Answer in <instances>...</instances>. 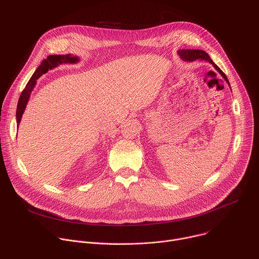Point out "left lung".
Here are the masks:
<instances>
[{"label":"left lung","instance_id":"8db88e82","mask_svg":"<svg viewBox=\"0 0 259 259\" xmlns=\"http://www.w3.org/2000/svg\"><path fill=\"white\" fill-rule=\"evenodd\" d=\"M177 53H178V55L180 56V58H181L182 60H184V61H191V62H192V61H195V60L200 59V60H205V61L211 63V64L213 65V67L220 73L221 77H223V78L226 80V82H227V83L229 84V86H230V82H229L227 76L225 75V72H224L223 70H221V69L213 62V60L210 58V56L208 55V53H206L205 51H203V50H192V49H182V50H178ZM230 87H231V86H230Z\"/></svg>","mask_w":259,"mask_h":259}]
</instances>
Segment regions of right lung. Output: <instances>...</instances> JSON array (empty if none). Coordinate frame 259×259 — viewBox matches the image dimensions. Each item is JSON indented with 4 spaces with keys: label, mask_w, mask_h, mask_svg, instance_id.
Masks as SVG:
<instances>
[{
    "label": "right lung",
    "mask_w": 259,
    "mask_h": 259,
    "mask_svg": "<svg viewBox=\"0 0 259 259\" xmlns=\"http://www.w3.org/2000/svg\"><path fill=\"white\" fill-rule=\"evenodd\" d=\"M79 60H80L79 56H75L71 54H65V55H49L46 59H44L42 61L40 66L36 68L35 71L33 72V75L29 79L28 83L26 84L25 88L23 89V91L21 92V95L19 97L17 109H16L17 126H19V124H20L22 115L24 113L26 104L30 97V93L36 84V80H38L42 75H44V73H46L49 69H52L62 63H77Z\"/></svg>",
    "instance_id": "add662e5"
}]
</instances>
